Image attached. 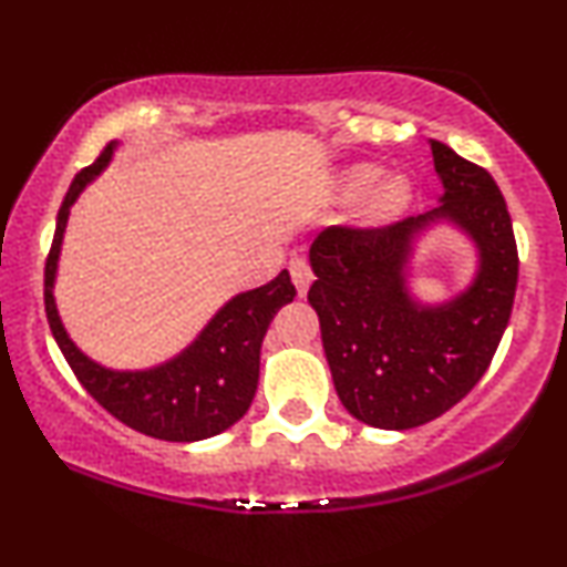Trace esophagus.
I'll return each instance as SVG.
<instances>
[{
  "instance_id": "34e87169",
  "label": "esophagus",
  "mask_w": 567,
  "mask_h": 567,
  "mask_svg": "<svg viewBox=\"0 0 567 567\" xmlns=\"http://www.w3.org/2000/svg\"><path fill=\"white\" fill-rule=\"evenodd\" d=\"M288 269H290L292 282H296L298 296H306V290H309V285H311V279H313L309 261H306V258H292Z\"/></svg>"
}]
</instances>
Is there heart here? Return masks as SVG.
I'll list each match as a JSON object with an SVG mask.
<instances>
[{"mask_svg":"<svg viewBox=\"0 0 567 567\" xmlns=\"http://www.w3.org/2000/svg\"><path fill=\"white\" fill-rule=\"evenodd\" d=\"M378 179L380 168L361 163V166H353L343 174L340 189H343L346 197H357L361 193H367L371 184ZM409 200H412V187H409V182L404 176H391V179L379 182L370 190V195H367L364 206H361V218H364L367 224L393 221V218L409 206Z\"/></svg>","mask_w":567,"mask_h":567,"instance_id":"b5f03b06","label":"heart"}]
</instances>
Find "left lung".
<instances>
[{"label":"left lung","mask_w":567,"mask_h":567,"mask_svg":"<svg viewBox=\"0 0 567 567\" xmlns=\"http://www.w3.org/2000/svg\"><path fill=\"white\" fill-rule=\"evenodd\" d=\"M441 206L388 227H327L311 243L332 383L353 417L383 431L425 425L473 391L507 330L517 288V245L507 203L486 168L431 140ZM449 220L480 248L467 291L425 307L405 288L413 237Z\"/></svg>","instance_id":"8db88e82"}]
</instances>
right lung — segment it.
Listing matches in <instances>:
<instances>
[{
    "mask_svg": "<svg viewBox=\"0 0 567 567\" xmlns=\"http://www.w3.org/2000/svg\"><path fill=\"white\" fill-rule=\"evenodd\" d=\"M113 150L115 142L102 150L92 166L76 174L58 210V227L44 266L47 322L79 383L115 420L161 441L210 439L248 412L258 388L264 336L275 313L296 298V285L290 282L288 269H282L261 288L240 292L216 311L179 357L150 370H107L81 353L60 322L52 288L71 206L81 189L111 163Z\"/></svg>",
    "mask_w": 567,
    "mask_h": 567,
    "instance_id": "1",
    "label": "right lung"
}]
</instances>
